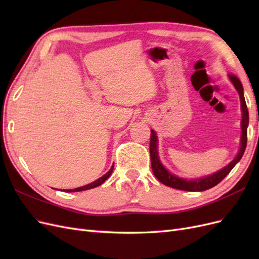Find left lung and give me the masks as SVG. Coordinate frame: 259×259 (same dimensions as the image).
<instances>
[{"label":"left lung","instance_id":"8db88e82","mask_svg":"<svg viewBox=\"0 0 259 259\" xmlns=\"http://www.w3.org/2000/svg\"><path fill=\"white\" fill-rule=\"evenodd\" d=\"M229 80L233 84L234 88L238 91L241 101V111H242V120H241V140H240V149L238 154L228 165H226L222 169L217 170L216 173L210 175L200 177V178H183L179 177L170 171L163 165L158 150V136L156 133L151 130V138H150V158H151V167L154 176L158 178L162 184L165 186L175 188V189L185 190V191H204L210 189L217 184H219L222 180L230 173V170L236 166V164L241 160L243 153L245 151L246 143H247V126H248V110L244 98V91H243V86L240 80L236 75H228Z\"/></svg>","mask_w":259,"mask_h":259}]
</instances>
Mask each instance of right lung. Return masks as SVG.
<instances>
[{
    "label": "right lung",
    "instance_id": "add662e5",
    "mask_svg": "<svg viewBox=\"0 0 259 259\" xmlns=\"http://www.w3.org/2000/svg\"><path fill=\"white\" fill-rule=\"evenodd\" d=\"M113 166H114V164L111 166L110 170L107 171V173H106L104 176H101L100 178H98L97 180H95V182H93V183H91V184H89V185H86V186H82V187H79V188H75V189H68V190H65V192H79V191H84V190L93 189V188H96V187L100 186L101 184H104L109 177H110V175L112 174Z\"/></svg>",
    "mask_w": 259,
    "mask_h": 259
}]
</instances>
